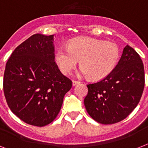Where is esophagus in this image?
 <instances>
[{"label":"esophagus","mask_w":148,"mask_h":148,"mask_svg":"<svg viewBox=\"0 0 148 148\" xmlns=\"http://www.w3.org/2000/svg\"><path fill=\"white\" fill-rule=\"evenodd\" d=\"M80 84V81H72V85L73 86H76L77 84Z\"/></svg>","instance_id":"1"}]
</instances>
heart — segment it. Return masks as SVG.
Wrapping results in <instances>:
<instances>
[{
  "label": "heart",
  "mask_w": 148,
  "mask_h": 148,
  "mask_svg": "<svg viewBox=\"0 0 148 148\" xmlns=\"http://www.w3.org/2000/svg\"><path fill=\"white\" fill-rule=\"evenodd\" d=\"M121 58L118 45L111 41L92 38H77L71 40L67 48L59 47L54 60L64 74H70L80 60L77 75L99 81L111 74Z\"/></svg>",
  "instance_id": "b5f03b06"
}]
</instances>
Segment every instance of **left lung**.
<instances>
[{"label": "left lung", "mask_w": 148, "mask_h": 148, "mask_svg": "<svg viewBox=\"0 0 148 148\" xmlns=\"http://www.w3.org/2000/svg\"><path fill=\"white\" fill-rule=\"evenodd\" d=\"M144 88L142 60L132 47L127 45L112 73L99 82L88 84L84 106L89 115L98 123H117L137 107Z\"/></svg>", "instance_id": "left-lung-1"}]
</instances>
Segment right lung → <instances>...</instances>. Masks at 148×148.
<instances>
[{
  "label": "right lung",
  "instance_id": "obj_1",
  "mask_svg": "<svg viewBox=\"0 0 148 148\" xmlns=\"http://www.w3.org/2000/svg\"><path fill=\"white\" fill-rule=\"evenodd\" d=\"M53 37L31 36L15 48L6 64L3 92L8 107L34 126H45L55 119L72 87L54 61Z\"/></svg>",
  "mask_w": 148,
  "mask_h": 148
}]
</instances>
